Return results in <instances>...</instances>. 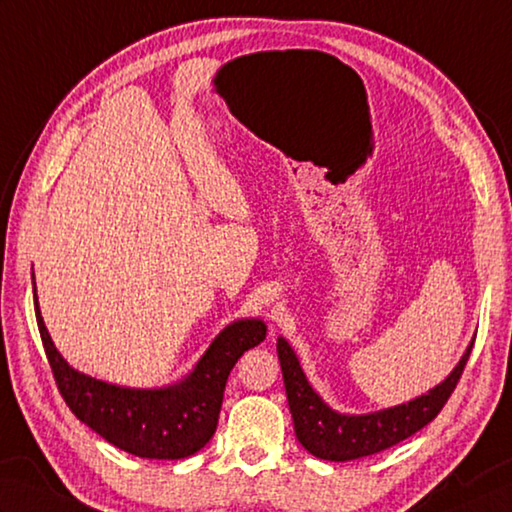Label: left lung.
Wrapping results in <instances>:
<instances>
[{
  "mask_svg": "<svg viewBox=\"0 0 512 512\" xmlns=\"http://www.w3.org/2000/svg\"><path fill=\"white\" fill-rule=\"evenodd\" d=\"M475 339L466 348L464 357L453 368L442 384H437L426 395L410 399L408 404L377 410L368 415H342L324 404L313 386L308 384L299 359L284 337L277 339V355L282 364L286 397L293 415L295 435L310 455L328 462H350V459L368 457L404 442L417 430L433 422L444 408L448 397L462 377Z\"/></svg>",
  "mask_w": 512,
  "mask_h": 512,
  "instance_id": "left-lung-1",
  "label": "left lung"
}]
</instances>
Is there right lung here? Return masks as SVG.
<instances>
[{
	"label": "right lung",
	"mask_w": 512,
	"mask_h": 512,
	"mask_svg": "<svg viewBox=\"0 0 512 512\" xmlns=\"http://www.w3.org/2000/svg\"><path fill=\"white\" fill-rule=\"evenodd\" d=\"M33 293L37 328L64 402L79 422L135 457L184 459L202 450L215 435L230 370L248 348L266 339L262 319H239L213 339L193 373L179 384L124 388L68 366L44 326L35 286Z\"/></svg>",
	"instance_id": "1"
}]
</instances>
